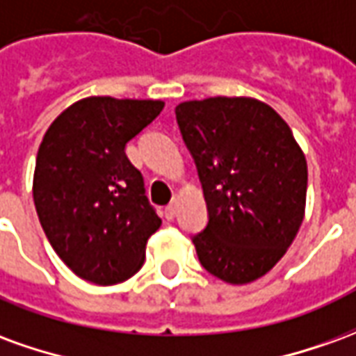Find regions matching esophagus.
<instances>
[{"instance_id": "obj_1", "label": "esophagus", "mask_w": 356, "mask_h": 356, "mask_svg": "<svg viewBox=\"0 0 356 356\" xmlns=\"http://www.w3.org/2000/svg\"><path fill=\"white\" fill-rule=\"evenodd\" d=\"M177 209H179V200L177 198H173L170 206L165 208V217H168V219H173V217L177 216Z\"/></svg>"}]
</instances>
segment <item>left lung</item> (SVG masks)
Masks as SVG:
<instances>
[{
	"label": "left lung",
	"instance_id": "1",
	"mask_svg": "<svg viewBox=\"0 0 356 356\" xmlns=\"http://www.w3.org/2000/svg\"><path fill=\"white\" fill-rule=\"evenodd\" d=\"M175 116L209 213L193 238L202 267L227 284L254 282L303 223L305 154L282 116L254 97L185 101Z\"/></svg>",
	"mask_w": 356,
	"mask_h": 356
}]
</instances>
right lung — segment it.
Listing matches in <instances>:
<instances>
[{
  "instance_id": "right-lung-1",
  "label": "right lung",
  "mask_w": 356,
  "mask_h": 356,
  "mask_svg": "<svg viewBox=\"0 0 356 356\" xmlns=\"http://www.w3.org/2000/svg\"><path fill=\"white\" fill-rule=\"evenodd\" d=\"M163 108L154 99L86 97L63 110L43 135L34 170V204L43 232L66 267L112 286L145 261L162 219L145 196L125 145Z\"/></svg>"
}]
</instances>
